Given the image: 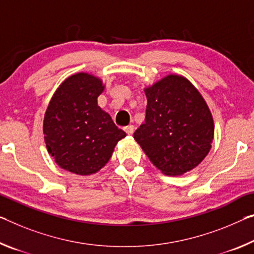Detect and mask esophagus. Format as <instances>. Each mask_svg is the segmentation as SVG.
<instances>
[{
	"instance_id": "obj_1",
	"label": "esophagus",
	"mask_w": 254,
	"mask_h": 254,
	"mask_svg": "<svg viewBox=\"0 0 254 254\" xmlns=\"http://www.w3.org/2000/svg\"><path fill=\"white\" fill-rule=\"evenodd\" d=\"M124 131H126V132H127V134H128V135L133 134V132H134V127H133V126H127V127H124Z\"/></svg>"
}]
</instances>
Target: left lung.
<instances>
[{"instance_id": "obj_1", "label": "left lung", "mask_w": 254, "mask_h": 254, "mask_svg": "<svg viewBox=\"0 0 254 254\" xmlns=\"http://www.w3.org/2000/svg\"><path fill=\"white\" fill-rule=\"evenodd\" d=\"M144 123L134 140L165 175L192 171L206 158L214 139L211 112L199 90L183 75L168 74L144 88Z\"/></svg>"}]
</instances>
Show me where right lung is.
I'll use <instances>...</instances> for the list:
<instances>
[{"label":"right lung","instance_id":"right-lung-1","mask_svg":"<svg viewBox=\"0 0 254 254\" xmlns=\"http://www.w3.org/2000/svg\"><path fill=\"white\" fill-rule=\"evenodd\" d=\"M105 84L98 76L79 72L54 92L44 116L43 132L48 154L63 170L91 175L108 163L127 133L98 106Z\"/></svg>","mask_w":254,"mask_h":254}]
</instances>
